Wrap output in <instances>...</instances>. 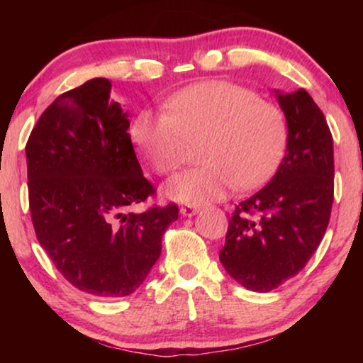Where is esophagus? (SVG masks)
I'll return each mask as SVG.
<instances>
[{"instance_id":"1","label":"esophagus","mask_w":363,"mask_h":363,"mask_svg":"<svg viewBox=\"0 0 363 363\" xmlns=\"http://www.w3.org/2000/svg\"><path fill=\"white\" fill-rule=\"evenodd\" d=\"M198 211H200V206H195V205H185L180 208V213L183 216H193L196 215Z\"/></svg>"}]
</instances>
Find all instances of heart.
Masks as SVG:
<instances>
[{"label":"heart","instance_id":"obj_1","mask_svg":"<svg viewBox=\"0 0 363 363\" xmlns=\"http://www.w3.org/2000/svg\"><path fill=\"white\" fill-rule=\"evenodd\" d=\"M130 138L153 170L170 175L201 142L205 165L180 173L165 186L170 200L201 205L240 188H256L277 170L287 145L286 118L274 104L226 81L195 84L168 99L165 112L142 111Z\"/></svg>","mask_w":363,"mask_h":363}]
</instances>
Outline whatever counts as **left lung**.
I'll return each instance as SVG.
<instances>
[{
    "instance_id": "8db88e82",
    "label": "left lung",
    "mask_w": 363,
    "mask_h": 363,
    "mask_svg": "<svg viewBox=\"0 0 363 363\" xmlns=\"http://www.w3.org/2000/svg\"><path fill=\"white\" fill-rule=\"evenodd\" d=\"M274 92L287 122L286 155L271 182L236 206L220 251L228 274L256 292L304 269L334 201V140L324 113L304 89Z\"/></svg>"
}]
</instances>
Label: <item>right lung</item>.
Returning a JSON list of instances; mask_svg holds the SVG:
<instances>
[{
    "label": "right lung",
    "mask_w": 363,
    "mask_h": 363,
    "mask_svg": "<svg viewBox=\"0 0 363 363\" xmlns=\"http://www.w3.org/2000/svg\"><path fill=\"white\" fill-rule=\"evenodd\" d=\"M96 77L59 96L26 143L29 210L39 245L87 294L130 296L162 252L178 206L128 211L155 193L143 177L128 113Z\"/></svg>",
    "instance_id": "1"
}]
</instances>
